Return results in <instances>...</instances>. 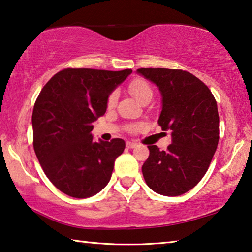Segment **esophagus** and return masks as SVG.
<instances>
[{
  "instance_id": "obj_1",
  "label": "esophagus",
  "mask_w": 252,
  "mask_h": 252,
  "mask_svg": "<svg viewBox=\"0 0 252 252\" xmlns=\"http://www.w3.org/2000/svg\"><path fill=\"white\" fill-rule=\"evenodd\" d=\"M126 146L128 148H135L136 146H137V144L134 143V142H127L126 143Z\"/></svg>"
}]
</instances>
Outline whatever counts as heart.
Returning a JSON list of instances; mask_svg holds the SVG:
<instances>
[{
	"label": "heart",
	"instance_id": "heart-1",
	"mask_svg": "<svg viewBox=\"0 0 252 252\" xmlns=\"http://www.w3.org/2000/svg\"><path fill=\"white\" fill-rule=\"evenodd\" d=\"M129 91L138 101H142L145 97L147 96H153V91L151 86H149V84L143 78L134 79L129 85ZM116 99H117V93L114 92L108 97V100H107L108 107H113L115 103H116Z\"/></svg>",
	"mask_w": 252,
	"mask_h": 252
}]
</instances>
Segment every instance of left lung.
Segmentation results:
<instances>
[{
    "label": "left lung",
    "instance_id": "8db88e82",
    "mask_svg": "<svg viewBox=\"0 0 252 252\" xmlns=\"http://www.w3.org/2000/svg\"><path fill=\"white\" fill-rule=\"evenodd\" d=\"M161 95L158 124L171 133L167 151L148 146L142 167L148 187L162 196H180L204 177L219 142L217 101L195 75L182 69L139 68Z\"/></svg>",
    "mask_w": 252,
    "mask_h": 252
}]
</instances>
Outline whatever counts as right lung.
Masks as SVG:
<instances>
[{"label": "right lung", "mask_w": 252, "mask_h": 252, "mask_svg": "<svg viewBox=\"0 0 252 252\" xmlns=\"http://www.w3.org/2000/svg\"><path fill=\"white\" fill-rule=\"evenodd\" d=\"M133 70L66 68L56 73L35 101L33 146L44 173L67 196L88 198L106 187L125 142L93 140V123L109 95Z\"/></svg>", "instance_id": "add662e5"}]
</instances>
